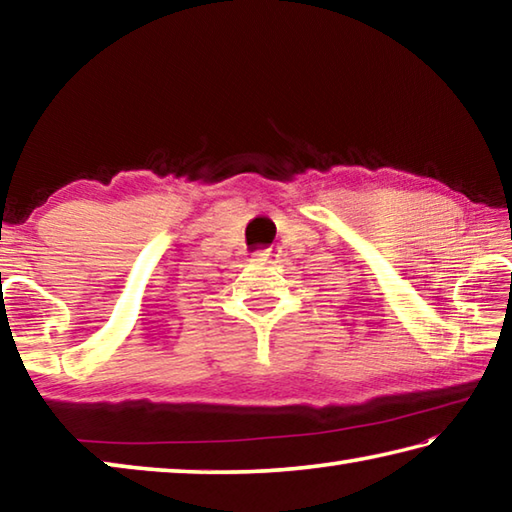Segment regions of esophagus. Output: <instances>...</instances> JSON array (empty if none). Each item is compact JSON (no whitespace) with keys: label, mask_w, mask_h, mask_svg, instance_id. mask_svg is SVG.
Segmentation results:
<instances>
[{"label":"esophagus","mask_w":512,"mask_h":512,"mask_svg":"<svg viewBox=\"0 0 512 512\" xmlns=\"http://www.w3.org/2000/svg\"><path fill=\"white\" fill-rule=\"evenodd\" d=\"M268 255H271V253H268V250H259V253H255V259H253V262L264 264L266 259H268Z\"/></svg>","instance_id":"esophagus-1"}]
</instances>
